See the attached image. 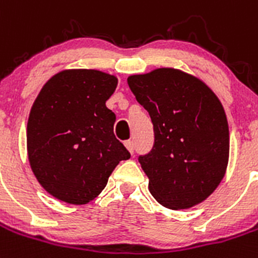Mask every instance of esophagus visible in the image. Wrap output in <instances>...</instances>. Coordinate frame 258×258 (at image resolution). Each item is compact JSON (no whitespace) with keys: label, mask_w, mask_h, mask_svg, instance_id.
<instances>
[{"label":"esophagus","mask_w":258,"mask_h":258,"mask_svg":"<svg viewBox=\"0 0 258 258\" xmlns=\"http://www.w3.org/2000/svg\"><path fill=\"white\" fill-rule=\"evenodd\" d=\"M124 147L127 148V151H128L130 153L134 154V143H132L131 140H127V142H124Z\"/></svg>","instance_id":"1"}]
</instances>
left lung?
<instances>
[{"label":"left lung","mask_w":258,"mask_h":258,"mask_svg":"<svg viewBox=\"0 0 258 258\" xmlns=\"http://www.w3.org/2000/svg\"><path fill=\"white\" fill-rule=\"evenodd\" d=\"M127 83L153 123V149L139 158L149 192L167 209L196 207L227 170L230 132L222 102L203 80L174 67L131 75Z\"/></svg>","instance_id":"8db88e82"}]
</instances>
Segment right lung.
I'll return each mask as SVG.
<instances>
[{"instance_id": "1", "label": "right lung", "mask_w": 258, "mask_h": 258, "mask_svg": "<svg viewBox=\"0 0 258 258\" xmlns=\"http://www.w3.org/2000/svg\"><path fill=\"white\" fill-rule=\"evenodd\" d=\"M118 78L93 69H67L44 84L27 123V154L33 175L57 200L91 203L130 153L113 132L106 101Z\"/></svg>"}]
</instances>
